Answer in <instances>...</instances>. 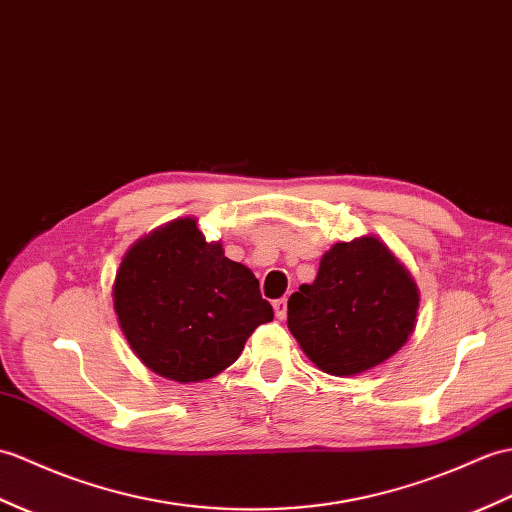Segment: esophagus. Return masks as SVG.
Wrapping results in <instances>:
<instances>
[{"instance_id":"34e87169","label":"esophagus","mask_w":512,"mask_h":512,"mask_svg":"<svg viewBox=\"0 0 512 512\" xmlns=\"http://www.w3.org/2000/svg\"><path fill=\"white\" fill-rule=\"evenodd\" d=\"M272 307H275V316H277L279 320H283L285 314H288V301H285V299L275 301V303H272Z\"/></svg>"}]
</instances>
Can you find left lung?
Listing matches in <instances>:
<instances>
[{"label":"left lung","mask_w":512,"mask_h":512,"mask_svg":"<svg viewBox=\"0 0 512 512\" xmlns=\"http://www.w3.org/2000/svg\"><path fill=\"white\" fill-rule=\"evenodd\" d=\"M421 292L375 235L338 242L288 301V329L320 371L349 377L392 358L417 327Z\"/></svg>","instance_id":"8db88e82"}]
</instances>
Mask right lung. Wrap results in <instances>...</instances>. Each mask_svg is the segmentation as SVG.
Returning <instances> with one entry per match:
<instances>
[{"label": "right lung", "mask_w": 512, "mask_h": 512, "mask_svg": "<svg viewBox=\"0 0 512 512\" xmlns=\"http://www.w3.org/2000/svg\"><path fill=\"white\" fill-rule=\"evenodd\" d=\"M113 310L137 358L181 384L220 375L275 318L253 272L207 242L196 218H176L128 248Z\"/></svg>", "instance_id": "right-lung-1"}]
</instances>
